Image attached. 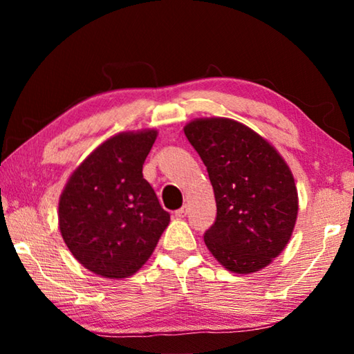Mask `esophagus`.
Instances as JSON below:
<instances>
[{
  "label": "esophagus",
  "mask_w": 354,
  "mask_h": 354,
  "mask_svg": "<svg viewBox=\"0 0 354 354\" xmlns=\"http://www.w3.org/2000/svg\"><path fill=\"white\" fill-rule=\"evenodd\" d=\"M185 215H187V206H183L181 209L175 211V217H178V218H183V217H185Z\"/></svg>",
  "instance_id": "obj_1"
}]
</instances>
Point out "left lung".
Listing matches in <instances>:
<instances>
[{
    "label": "left lung",
    "mask_w": 354,
    "mask_h": 354,
    "mask_svg": "<svg viewBox=\"0 0 354 354\" xmlns=\"http://www.w3.org/2000/svg\"><path fill=\"white\" fill-rule=\"evenodd\" d=\"M184 134L206 165L217 218L205 243L226 270L267 267L290 241L298 214L292 171L253 129L231 118H196Z\"/></svg>",
    "instance_id": "obj_1"
}]
</instances>
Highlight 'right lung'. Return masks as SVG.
I'll list each match as a JSON object with an SVG mask.
<instances>
[{
	"instance_id": "add662e5",
	"label": "right lung",
	"mask_w": 354,
	"mask_h": 354,
	"mask_svg": "<svg viewBox=\"0 0 354 354\" xmlns=\"http://www.w3.org/2000/svg\"><path fill=\"white\" fill-rule=\"evenodd\" d=\"M158 131L120 133L71 173L59 200V230L87 270L118 279L153 254L170 214L142 175Z\"/></svg>"
}]
</instances>
